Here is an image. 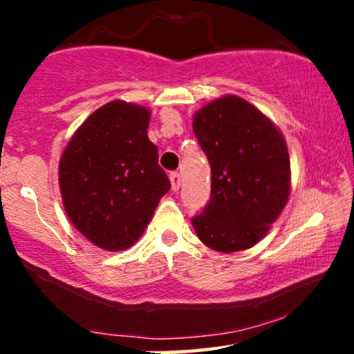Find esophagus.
Returning a JSON list of instances; mask_svg holds the SVG:
<instances>
[{
  "label": "esophagus",
  "instance_id": "34e87169",
  "mask_svg": "<svg viewBox=\"0 0 354 354\" xmlns=\"http://www.w3.org/2000/svg\"><path fill=\"white\" fill-rule=\"evenodd\" d=\"M169 181H171V189L173 191H178L180 189V186H181V178H180V173H171L169 174Z\"/></svg>",
  "mask_w": 354,
  "mask_h": 354
}]
</instances>
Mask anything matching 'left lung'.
<instances>
[{"label":"left lung","mask_w":354,"mask_h":354,"mask_svg":"<svg viewBox=\"0 0 354 354\" xmlns=\"http://www.w3.org/2000/svg\"><path fill=\"white\" fill-rule=\"evenodd\" d=\"M193 133L211 166V198L191 218L198 238L221 253L254 246L290 196V154L279 129L238 96L211 101Z\"/></svg>","instance_id":"8db88e82"}]
</instances>
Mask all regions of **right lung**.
<instances>
[{
  "mask_svg": "<svg viewBox=\"0 0 354 354\" xmlns=\"http://www.w3.org/2000/svg\"><path fill=\"white\" fill-rule=\"evenodd\" d=\"M149 109L111 101L76 129L59 161L64 209L93 245L121 251L143 234L171 188L148 138Z\"/></svg>",
  "mask_w": 354,
  "mask_h": 354,
  "instance_id": "obj_1",
  "label": "right lung"
}]
</instances>
